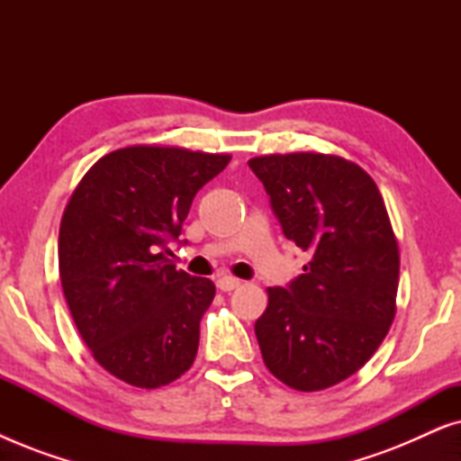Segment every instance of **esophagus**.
I'll list each match as a JSON object with an SVG mask.
<instances>
[{
	"label": "esophagus",
	"instance_id": "34e87169",
	"mask_svg": "<svg viewBox=\"0 0 461 461\" xmlns=\"http://www.w3.org/2000/svg\"><path fill=\"white\" fill-rule=\"evenodd\" d=\"M239 285H241V281L235 279V276H220L216 281V287L220 292H232V289H237Z\"/></svg>",
	"mask_w": 461,
	"mask_h": 461
}]
</instances>
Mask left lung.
Here are the masks:
<instances>
[{
  "label": "left lung",
  "instance_id": "1",
  "mask_svg": "<svg viewBox=\"0 0 461 461\" xmlns=\"http://www.w3.org/2000/svg\"><path fill=\"white\" fill-rule=\"evenodd\" d=\"M283 235L311 262L287 287H268L256 321L262 358L302 393L357 374L386 338L396 312L399 245L371 176L336 155L249 159Z\"/></svg>",
  "mask_w": 461,
  "mask_h": 461
}]
</instances>
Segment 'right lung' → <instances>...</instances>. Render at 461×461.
Returning a JSON list of instances; mask_svg holds the SVG:
<instances>
[{
	"mask_svg": "<svg viewBox=\"0 0 461 461\" xmlns=\"http://www.w3.org/2000/svg\"><path fill=\"white\" fill-rule=\"evenodd\" d=\"M229 161L147 144L113 150L81 178L62 213L59 268L68 311L94 358L125 384L166 386L197 357L216 287L176 270L167 245L178 241L199 188Z\"/></svg>",
	"mask_w": 461,
	"mask_h": 461,
	"instance_id": "obj_1",
	"label": "right lung"
}]
</instances>
